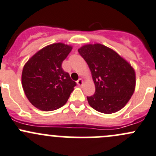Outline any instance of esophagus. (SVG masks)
<instances>
[{
  "label": "esophagus",
  "mask_w": 156,
  "mask_h": 156,
  "mask_svg": "<svg viewBox=\"0 0 156 156\" xmlns=\"http://www.w3.org/2000/svg\"><path fill=\"white\" fill-rule=\"evenodd\" d=\"M77 84H78V86H83V84H84V81H83V80L81 79V78H80V79H78V81H77Z\"/></svg>",
  "instance_id": "1"
}]
</instances>
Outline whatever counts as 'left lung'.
Listing matches in <instances>:
<instances>
[{
	"label": "left lung",
	"instance_id": "left-lung-1",
	"mask_svg": "<svg viewBox=\"0 0 156 156\" xmlns=\"http://www.w3.org/2000/svg\"><path fill=\"white\" fill-rule=\"evenodd\" d=\"M78 53L87 63L95 84V94L87 97L90 106L105 114L122 109L134 92V69L115 51L100 44L84 45Z\"/></svg>",
	"mask_w": 156,
	"mask_h": 156
}]
</instances>
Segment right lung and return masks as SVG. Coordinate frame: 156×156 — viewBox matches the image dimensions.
Returning a JSON list of instances; mask_svg holds the SVG:
<instances>
[{
    "label": "right lung",
    "instance_id": "1",
    "mask_svg": "<svg viewBox=\"0 0 156 156\" xmlns=\"http://www.w3.org/2000/svg\"><path fill=\"white\" fill-rule=\"evenodd\" d=\"M72 49L62 43L53 44L37 51L25 64L22 85L36 108L53 111L67 102L76 83L62 69V63Z\"/></svg>",
    "mask_w": 156,
    "mask_h": 156
}]
</instances>
